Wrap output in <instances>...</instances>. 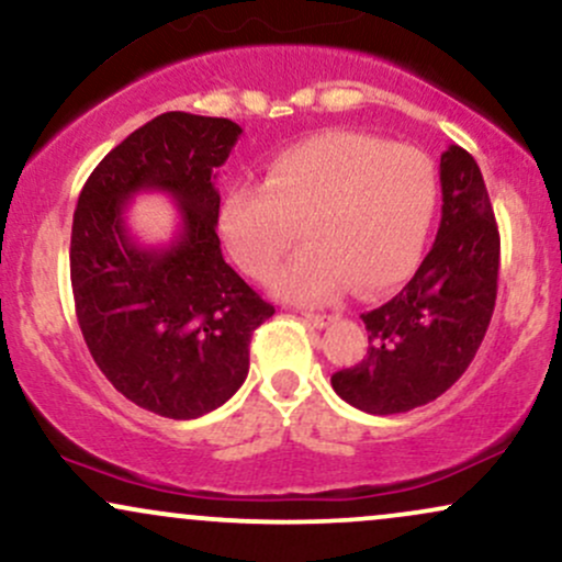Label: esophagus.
<instances>
[{"instance_id":"obj_1","label":"esophagus","mask_w":562,"mask_h":562,"mask_svg":"<svg viewBox=\"0 0 562 562\" xmlns=\"http://www.w3.org/2000/svg\"><path fill=\"white\" fill-rule=\"evenodd\" d=\"M303 322H308L312 327H327L333 322L330 314H312V312H303L301 314Z\"/></svg>"}]
</instances>
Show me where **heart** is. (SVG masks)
<instances>
[{
    "label": "heart",
    "mask_w": 562,
    "mask_h": 562,
    "mask_svg": "<svg viewBox=\"0 0 562 562\" xmlns=\"http://www.w3.org/2000/svg\"><path fill=\"white\" fill-rule=\"evenodd\" d=\"M436 203L438 171L420 147L325 132L277 153L263 184L232 187L218 232L245 274L269 280L301 224L306 248L274 277V293L327 303L351 282L362 295L402 282L420 259Z\"/></svg>",
    "instance_id": "obj_1"
}]
</instances>
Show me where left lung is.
Listing matches in <instances>:
<instances>
[{
	"label": "left lung",
	"instance_id": "1",
	"mask_svg": "<svg viewBox=\"0 0 562 562\" xmlns=\"http://www.w3.org/2000/svg\"><path fill=\"white\" fill-rule=\"evenodd\" d=\"M441 224L420 269L362 314L367 357L335 372V393L370 415H398L451 389L473 362L494 314L499 232L481 169L462 147L441 153Z\"/></svg>",
	"mask_w": 562,
	"mask_h": 562
}]
</instances>
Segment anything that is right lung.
<instances>
[{"instance_id": "add662e5", "label": "right lung", "mask_w": 562, "mask_h": 562, "mask_svg": "<svg viewBox=\"0 0 562 562\" xmlns=\"http://www.w3.org/2000/svg\"><path fill=\"white\" fill-rule=\"evenodd\" d=\"M240 134L229 119L158 115L100 160L74 214L70 285L89 353L128 402L171 420H195L235 396L250 335L274 314L224 261L216 235V169ZM139 191L178 203L166 246H142L127 229Z\"/></svg>"}]
</instances>
